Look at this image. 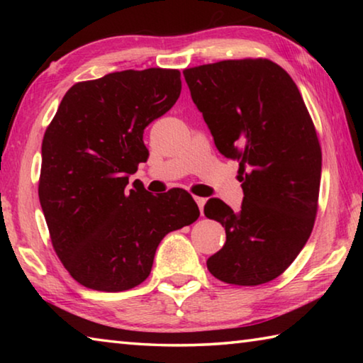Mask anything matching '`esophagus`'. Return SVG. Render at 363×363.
Masks as SVG:
<instances>
[{"label":"esophagus","mask_w":363,"mask_h":363,"mask_svg":"<svg viewBox=\"0 0 363 363\" xmlns=\"http://www.w3.org/2000/svg\"><path fill=\"white\" fill-rule=\"evenodd\" d=\"M194 199L196 201V205H199V208H200V213L203 214V206L206 203V199H203V196H194Z\"/></svg>","instance_id":"1"}]
</instances>
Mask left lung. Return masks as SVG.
<instances>
[{
    "mask_svg": "<svg viewBox=\"0 0 363 363\" xmlns=\"http://www.w3.org/2000/svg\"><path fill=\"white\" fill-rule=\"evenodd\" d=\"M184 77L218 150L240 164V210L219 199L205 205V216L225 229L208 270L230 285L267 284L296 259L315 223L322 149L314 123L296 83L269 59L220 60Z\"/></svg>",
    "mask_w": 363,
    "mask_h": 363,
    "instance_id": "1",
    "label": "left lung"
}]
</instances>
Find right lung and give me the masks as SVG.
I'll list each match as a JSON object with an SVG mask.
<instances>
[{"mask_svg": "<svg viewBox=\"0 0 363 363\" xmlns=\"http://www.w3.org/2000/svg\"><path fill=\"white\" fill-rule=\"evenodd\" d=\"M181 72L123 70L67 91L41 144L40 203L54 251L79 285L125 291L149 277L167 233L200 216L192 195L128 177L149 157L145 126L181 94Z\"/></svg>", "mask_w": 363, "mask_h": 363, "instance_id": "right-lung-1", "label": "right lung"}]
</instances>
